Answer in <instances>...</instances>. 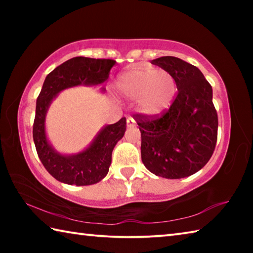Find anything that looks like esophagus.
I'll return each mask as SVG.
<instances>
[{"label": "esophagus", "instance_id": "34e87169", "mask_svg": "<svg viewBox=\"0 0 253 253\" xmlns=\"http://www.w3.org/2000/svg\"><path fill=\"white\" fill-rule=\"evenodd\" d=\"M136 124V122H135V119L132 118V117H128L127 118V121H126V125H127V127H132Z\"/></svg>", "mask_w": 253, "mask_h": 253}]
</instances>
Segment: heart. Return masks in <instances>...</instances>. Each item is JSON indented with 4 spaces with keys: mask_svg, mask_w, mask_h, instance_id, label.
<instances>
[{
    "mask_svg": "<svg viewBox=\"0 0 253 253\" xmlns=\"http://www.w3.org/2000/svg\"><path fill=\"white\" fill-rule=\"evenodd\" d=\"M116 91L123 99L136 101V108L146 117L161 116L172 106L177 91L169 71L154 68L129 70L118 77Z\"/></svg>",
    "mask_w": 253,
    "mask_h": 253,
    "instance_id": "heart-1",
    "label": "heart"
}]
</instances>
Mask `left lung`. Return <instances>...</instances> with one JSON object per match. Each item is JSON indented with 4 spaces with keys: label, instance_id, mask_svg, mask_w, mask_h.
<instances>
[{
    "label": "left lung",
    "instance_id": "left-lung-1",
    "mask_svg": "<svg viewBox=\"0 0 253 253\" xmlns=\"http://www.w3.org/2000/svg\"><path fill=\"white\" fill-rule=\"evenodd\" d=\"M153 65L169 71L177 95L161 117L134 115L142 135V161L149 172L164 178H183L204 168L217 139V114L212 87L199 68L175 57Z\"/></svg>",
    "mask_w": 253,
    "mask_h": 253
}]
</instances>
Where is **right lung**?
Listing matches in <instances>:
<instances>
[{
  "instance_id": "obj_1",
  "label": "right lung",
  "mask_w": 253,
  "mask_h": 253,
  "mask_svg": "<svg viewBox=\"0 0 253 253\" xmlns=\"http://www.w3.org/2000/svg\"><path fill=\"white\" fill-rule=\"evenodd\" d=\"M116 61L111 59L76 57L55 68L45 77L37 99L33 123V140L38 156L45 169L59 182L69 185H91L100 182L109 170L111 153L126 130V118L102 127L83 152L63 155L49 143L45 132V116L51 102L60 91L76 85H97L108 79ZM105 88H101L104 92Z\"/></svg>"
}]
</instances>
